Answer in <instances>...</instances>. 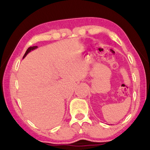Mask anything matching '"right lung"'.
<instances>
[{"instance_id": "obj_1", "label": "right lung", "mask_w": 150, "mask_h": 150, "mask_svg": "<svg viewBox=\"0 0 150 150\" xmlns=\"http://www.w3.org/2000/svg\"><path fill=\"white\" fill-rule=\"evenodd\" d=\"M37 46H31V47H29L28 49H27V51H26V52H25V55H24V56H23V58L25 57L26 56H27V54H28L31 51H33V50H34L35 49H37Z\"/></svg>"}]
</instances>
